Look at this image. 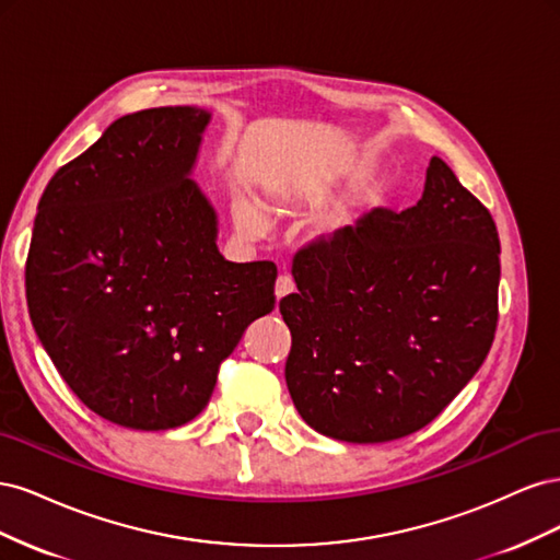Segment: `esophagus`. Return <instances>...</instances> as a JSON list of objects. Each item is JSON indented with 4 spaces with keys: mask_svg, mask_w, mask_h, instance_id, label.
<instances>
[{
    "mask_svg": "<svg viewBox=\"0 0 560 560\" xmlns=\"http://www.w3.org/2000/svg\"><path fill=\"white\" fill-rule=\"evenodd\" d=\"M292 292H294V280L290 276H280L276 280V296L284 299V296H290Z\"/></svg>",
    "mask_w": 560,
    "mask_h": 560,
    "instance_id": "34e87169",
    "label": "esophagus"
}]
</instances>
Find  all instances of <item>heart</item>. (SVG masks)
I'll list each match as a JSON object with an SVG mask.
<instances>
[{
    "mask_svg": "<svg viewBox=\"0 0 560 560\" xmlns=\"http://www.w3.org/2000/svg\"><path fill=\"white\" fill-rule=\"evenodd\" d=\"M235 219H238V224L249 233H261L268 224V217H266V210L261 208V202L252 200V198H241L238 202H235ZM350 222H352L350 214H338L331 222L329 231L343 233V231H348Z\"/></svg>",
    "mask_w": 560,
    "mask_h": 560,
    "instance_id": "obj_1",
    "label": "heart"
}]
</instances>
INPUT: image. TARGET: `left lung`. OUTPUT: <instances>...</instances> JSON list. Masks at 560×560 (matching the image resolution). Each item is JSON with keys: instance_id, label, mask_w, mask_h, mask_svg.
<instances>
[{"instance_id": "obj_1", "label": "left lung", "mask_w": 560, "mask_h": 560, "mask_svg": "<svg viewBox=\"0 0 560 560\" xmlns=\"http://www.w3.org/2000/svg\"><path fill=\"white\" fill-rule=\"evenodd\" d=\"M284 381L308 425L383 444L442 413L477 374L498 327L493 217L432 156L425 189L399 214L376 208L301 249Z\"/></svg>"}]
</instances>
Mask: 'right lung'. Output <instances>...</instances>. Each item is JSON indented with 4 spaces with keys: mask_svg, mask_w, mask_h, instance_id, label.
Here are the masks:
<instances>
[{
    "mask_svg": "<svg viewBox=\"0 0 560 560\" xmlns=\"http://www.w3.org/2000/svg\"><path fill=\"white\" fill-rule=\"evenodd\" d=\"M202 107L128 114L48 182L25 290L58 374L93 413L173 430L212 397L249 322L276 306L278 268L235 264L194 182Z\"/></svg>",
    "mask_w": 560,
    "mask_h": 560,
    "instance_id": "add662e5",
    "label": "right lung"
}]
</instances>
